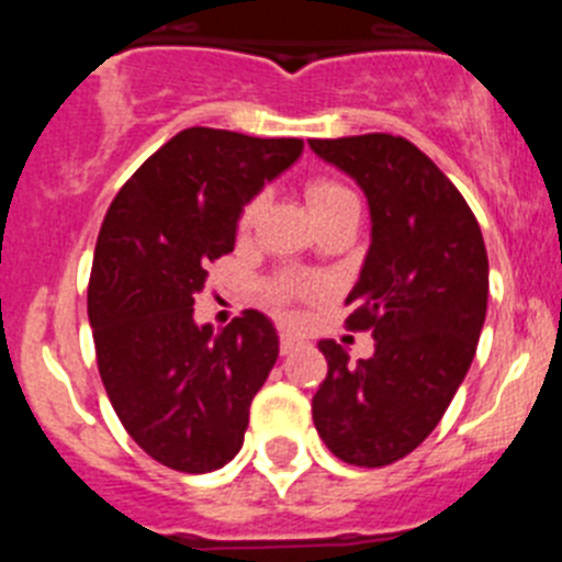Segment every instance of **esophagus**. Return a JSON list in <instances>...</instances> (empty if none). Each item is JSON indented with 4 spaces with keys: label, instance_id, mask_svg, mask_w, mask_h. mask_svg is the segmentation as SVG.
<instances>
[{
    "label": "esophagus",
    "instance_id": "34e87169",
    "mask_svg": "<svg viewBox=\"0 0 562 562\" xmlns=\"http://www.w3.org/2000/svg\"><path fill=\"white\" fill-rule=\"evenodd\" d=\"M278 346H281V355H290L292 349H297V346H301V337H297L295 331L284 329L281 331V337H278Z\"/></svg>",
    "mask_w": 562,
    "mask_h": 562
}]
</instances>
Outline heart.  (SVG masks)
<instances>
[{"instance_id": "1", "label": "heart", "mask_w": 562, "mask_h": 562, "mask_svg": "<svg viewBox=\"0 0 562 562\" xmlns=\"http://www.w3.org/2000/svg\"><path fill=\"white\" fill-rule=\"evenodd\" d=\"M351 200H355V193L342 186V182L331 180V177H312V180L306 182V202H310V211L315 213V220H321V216H324V213H329L331 207L342 205V202H351ZM261 205H265V200H261V196H256V200L247 202L245 211H241V216H238V227H241V231H250L252 222H256V216H258V211H261ZM312 292H315V286L297 276H281L267 284V297H270L276 306H286V304H292V301H297V297L312 295Z\"/></svg>"}]
</instances>
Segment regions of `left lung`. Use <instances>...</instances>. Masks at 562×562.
Listing matches in <instances>:
<instances>
[{
    "label": "left lung",
    "mask_w": 562,
    "mask_h": 562,
    "mask_svg": "<svg viewBox=\"0 0 562 562\" xmlns=\"http://www.w3.org/2000/svg\"><path fill=\"white\" fill-rule=\"evenodd\" d=\"M310 146L369 200L371 247L346 326L374 335V355L357 366L340 342H317L329 371L312 419L346 464H394L439 425L475 357L490 292L484 236L459 188L405 137Z\"/></svg>",
    "instance_id": "1"
}]
</instances>
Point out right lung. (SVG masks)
I'll list each match as a JSON object with an SVG mask.
<instances>
[{"mask_svg":"<svg viewBox=\"0 0 562 562\" xmlns=\"http://www.w3.org/2000/svg\"><path fill=\"white\" fill-rule=\"evenodd\" d=\"M304 151L297 137L193 126L128 177L98 233L87 310L114 414L154 461L211 473L241 450L278 335L245 310L196 326L207 267L236 245L241 207Z\"/></svg>","mask_w":562,"mask_h":562,"instance_id":"right-lung-1","label":"right lung"}]
</instances>
